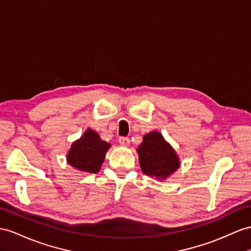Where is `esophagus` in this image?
Segmentation results:
<instances>
[{"instance_id": "1", "label": "esophagus", "mask_w": 251, "mask_h": 251, "mask_svg": "<svg viewBox=\"0 0 251 251\" xmlns=\"http://www.w3.org/2000/svg\"><path fill=\"white\" fill-rule=\"evenodd\" d=\"M119 143H120L122 146L127 147V146H129V144H130V140L128 139V138H125V137H121V138L119 139Z\"/></svg>"}]
</instances>
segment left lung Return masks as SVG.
I'll return each instance as SVG.
<instances>
[{
	"instance_id": "8db88e82",
	"label": "left lung",
	"mask_w": 251,
	"mask_h": 251,
	"mask_svg": "<svg viewBox=\"0 0 251 251\" xmlns=\"http://www.w3.org/2000/svg\"><path fill=\"white\" fill-rule=\"evenodd\" d=\"M139 163L145 175L165 180L179 169L180 159L161 132L151 131L143 137L138 149Z\"/></svg>"
}]
</instances>
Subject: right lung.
Segmentation results:
<instances>
[{"mask_svg": "<svg viewBox=\"0 0 251 251\" xmlns=\"http://www.w3.org/2000/svg\"><path fill=\"white\" fill-rule=\"evenodd\" d=\"M110 147V143L102 141L98 132L88 128L71 145L67 153V162L77 171L95 174L100 170Z\"/></svg>", "mask_w": 251, "mask_h": 251, "instance_id": "add662e5", "label": "right lung"}]
</instances>
